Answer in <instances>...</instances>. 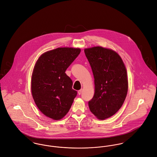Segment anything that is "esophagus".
Returning <instances> with one entry per match:
<instances>
[{"instance_id":"1","label":"esophagus","mask_w":157,"mask_h":157,"mask_svg":"<svg viewBox=\"0 0 157 157\" xmlns=\"http://www.w3.org/2000/svg\"><path fill=\"white\" fill-rule=\"evenodd\" d=\"M82 94V90H79L78 91V95H80Z\"/></svg>"}]
</instances>
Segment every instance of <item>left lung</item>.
I'll return each instance as SVG.
<instances>
[{
  "mask_svg": "<svg viewBox=\"0 0 157 157\" xmlns=\"http://www.w3.org/2000/svg\"><path fill=\"white\" fill-rule=\"evenodd\" d=\"M92 69L95 93L88 101L90 111L100 120L114 115L126 98L128 82L124 63L120 56L100 46L85 49Z\"/></svg>",
  "mask_w": 157,
  "mask_h": 157,
  "instance_id": "1",
  "label": "left lung"
}]
</instances>
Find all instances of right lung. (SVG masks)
<instances>
[{"instance_id": "add662e5", "label": "right lung", "mask_w": 157, "mask_h": 157, "mask_svg": "<svg viewBox=\"0 0 157 157\" xmlns=\"http://www.w3.org/2000/svg\"><path fill=\"white\" fill-rule=\"evenodd\" d=\"M80 51L59 48L48 51L40 57L34 68L33 97L39 110L53 120H60L67 113L77 94L65 71Z\"/></svg>"}]
</instances>
